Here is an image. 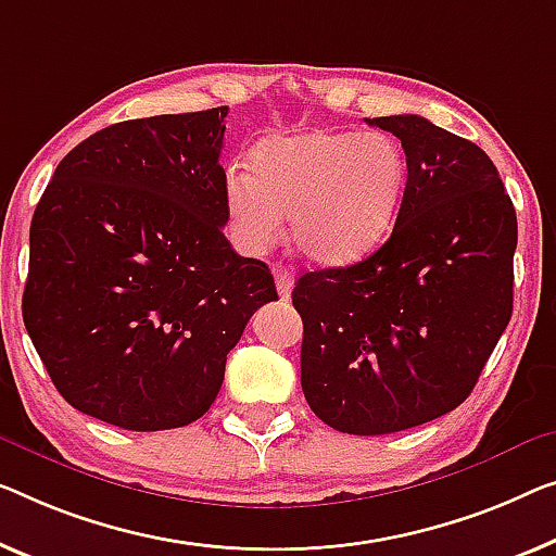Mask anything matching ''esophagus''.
<instances>
[{
	"mask_svg": "<svg viewBox=\"0 0 556 556\" xmlns=\"http://www.w3.org/2000/svg\"><path fill=\"white\" fill-rule=\"evenodd\" d=\"M275 281H277V292H279V300L281 302H289V296H292V287H294V277L289 275L285 267H277L275 269Z\"/></svg>",
	"mask_w": 556,
	"mask_h": 556,
	"instance_id": "1",
	"label": "esophagus"
}]
</instances>
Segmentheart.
<instances>
[{"mask_svg": "<svg viewBox=\"0 0 556 556\" xmlns=\"http://www.w3.org/2000/svg\"><path fill=\"white\" fill-rule=\"evenodd\" d=\"M407 187V156L384 131L271 137L252 154V172L229 169V225L247 250L275 244L285 219L306 260L344 267L384 242Z\"/></svg>", "mask_w": 556, "mask_h": 556, "instance_id": "b5f03b06", "label": "heart"}]
</instances>
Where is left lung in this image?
Segmentation results:
<instances>
[{
    "label": "left lung",
    "instance_id": "left-lung-1",
    "mask_svg": "<svg viewBox=\"0 0 556 556\" xmlns=\"http://www.w3.org/2000/svg\"><path fill=\"white\" fill-rule=\"evenodd\" d=\"M407 154L392 237L352 267L306 271L302 392L344 434L427 425L475 389L511 317L517 214L469 139L417 114L377 117Z\"/></svg>",
    "mask_w": 556,
    "mask_h": 556
}]
</instances>
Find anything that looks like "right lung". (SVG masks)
I'll use <instances>...</instances> for the list:
<instances>
[{
	"instance_id": "right-lung-1",
	"label": "right lung",
	"mask_w": 556,
	"mask_h": 556,
	"mask_svg": "<svg viewBox=\"0 0 556 556\" xmlns=\"http://www.w3.org/2000/svg\"><path fill=\"white\" fill-rule=\"evenodd\" d=\"M227 106L99 129L54 169L29 229L22 317L74 409L131 432L192 425L252 314L277 300L225 237Z\"/></svg>"
}]
</instances>
